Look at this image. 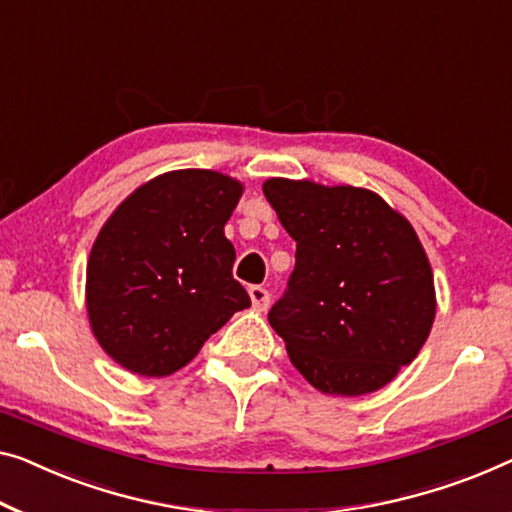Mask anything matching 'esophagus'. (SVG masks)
Returning <instances> with one entry per match:
<instances>
[{"label": "esophagus", "instance_id": "obj_1", "mask_svg": "<svg viewBox=\"0 0 512 512\" xmlns=\"http://www.w3.org/2000/svg\"><path fill=\"white\" fill-rule=\"evenodd\" d=\"M248 294H250V299H253V305L257 310H266L269 308V303H271V294L266 292V289L262 287V285H253L248 289Z\"/></svg>", "mask_w": 512, "mask_h": 512}]
</instances>
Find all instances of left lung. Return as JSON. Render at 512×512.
<instances>
[{"instance_id":"left-lung-1","label":"left lung","mask_w":512,"mask_h":512,"mask_svg":"<svg viewBox=\"0 0 512 512\" xmlns=\"http://www.w3.org/2000/svg\"><path fill=\"white\" fill-rule=\"evenodd\" d=\"M264 195L296 241L287 289L269 310L289 361L324 393L386 386L421 352L437 308L414 227L363 188L269 179Z\"/></svg>"}]
</instances>
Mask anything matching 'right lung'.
<instances>
[{
	"mask_svg": "<svg viewBox=\"0 0 512 512\" xmlns=\"http://www.w3.org/2000/svg\"><path fill=\"white\" fill-rule=\"evenodd\" d=\"M241 190L211 170L167 172L105 223L87 264V312L101 347L126 370L172 375L250 305L223 232Z\"/></svg>",
	"mask_w": 512,
	"mask_h": 512,
	"instance_id": "obj_1",
	"label": "right lung"
}]
</instances>
